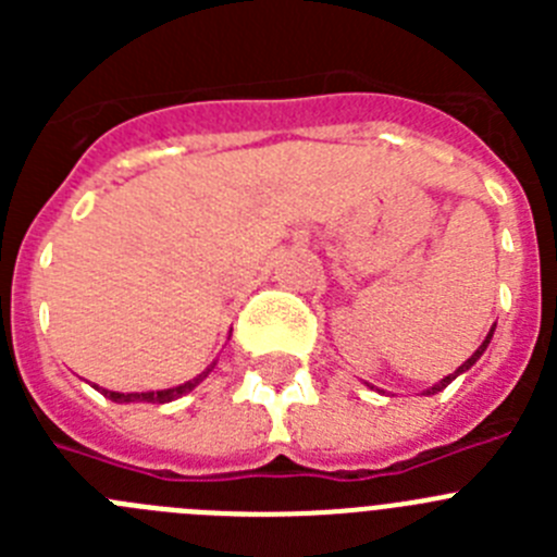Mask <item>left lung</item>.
I'll use <instances>...</instances> for the list:
<instances>
[{
    "instance_id": "1",
    "label": "left lung",
    "mask_w": 557,
    "mask_h": 557,
    "mask_svg": "<svg viewBox=\"0 0 557 557\" xmlns=\"http://www.w3.org/2000/svg\"><path fill=\"white\" fill-rule=\"evenodd\" d=\"M491 337H494V329H491V332H488V337L482 339V346H480V348H476V351H474V354H471V357H469V359H466V362H462V366H460V368H457V371H455V373H451V376L441 379V382H437V385H435V387H432V391H426V393H437V391H444V387H446V385H449V382H451V379H455V376H457V373H462V371H469V368H471V366H474L476 359H480V357H482V351H485V348H488Z\"/></svg>"
}]
</instances>
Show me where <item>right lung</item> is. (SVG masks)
Segmentation results:
<instances>
[{
	"mask_svg": "<svg viewBox=\"0 0 557 557\" xmlns=\"http://www.w3.org/2000/svg\"><path fill=\"white\" fill-rule=\"evenodd\" d=\"M211 368H206L200 376H195L191 382H186V385H178V387H170V391H156V393H113V391H102L108 398H113V401H152V405H166V401H172V398H181L184 393H189L191 387L200 385L206 379V373H209ZM100 391V387H97Z\"/></svg>",
	"mask_w": 557,
	"mask_h": 557,
	"instance_id": "right-lung-1",
	"label": "right lung"
}]
</instances>
